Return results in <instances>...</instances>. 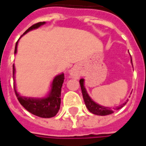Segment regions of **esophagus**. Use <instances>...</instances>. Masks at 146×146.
Returning <instances> with one entry per match:
<instances>
[{
    "label": "esophagus",
    "mask_w": 146,
    "mask_h": 146,
    "mask_svg": "<svg viewBox=\"0 0 146 146\" xmlns=\"http://www.w3.org/2000/svg\"><path fill=\"white\" fill-rule=\"evenodd\" d=\"M70 76L72 77L78 78V77H80V73H79L78 70L76 68H73V69H71V71H70Z\"/></svg>",
    "instance_id": "obj_1"
}]
</instances>
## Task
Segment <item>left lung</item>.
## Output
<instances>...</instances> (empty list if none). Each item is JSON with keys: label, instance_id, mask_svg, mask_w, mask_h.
Instances as JSON below:
<instances>
[{"label": "left lung", "instance_id": "obj_1", "mask_svg": "<svg viewBox=\"0 0 146 146\" xmlns=\"http://www.w3.org/2000/svg\"><path fill=\"white\" fill-rule=\"evenodd\" d=\"M80 85H81V92H82V95H83V98H84V101H85V103H86V106L87 107V109L89 110L90 112H91L92 113L96 115H100V116H106V115H109L113 113L114 110L111 108H109V107H105L102 106L100 105H98L90 98V97L89 96V94H87L86 92V88L84 86V79H81L80 80ZM126 102H125L124 104H122L120 107H118L117 110H119L121 109V107H123Z\"/></svg>", "mask_w": 146, "mask_h": 146}]
</instances>
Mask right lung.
I'll use <instances>...</instances> for the list:
<instances>
[{"label": "right lung", "instance_id": "1", "mask_svg": "<svg viewBox=\"0 0 146 146\" xmlns=\"http://www.w3.org/2000/svg\"><path fill=\"white\" fill-rule=\"evenodd\" d=\"M44 24H45L44 21L34 24L33 25H32L31 27L29 28L24 33L23 35L32 29H37ZM17 43H18V40L16 43L14 53L17 52ZM14 73L15 67L14 65H13V79H14ZM64 79H65L64 73H61L60 75H57L54 77V79L52 82V88H51V90L49 92V94H48V97L44 98L39 99V98L21 97L19 94H17V92L16 91L15 84H13L15 94H16V96L18 99L20 104L26 110L29 111V113H31L32 114L36 115V116L40 117H43V118H50V117H54L60 110V93H61V87H62V84L64 82Z\"/></svg>", "mask_w": 146, "mask_h": 146}]
</instances>
